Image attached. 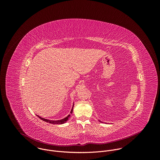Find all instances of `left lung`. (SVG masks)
I'll return each mask as SVG.
<instances>
[{
    "label": "left lung",
    "mask_w": 160,
    "mask_h": 160,
    "mask_svg": "<svg viewBox=\"0 0 160 160\" xmlns=\"http://www.w3.org/2000/svg\"><path fill=\"white\" fill-rule=\"evenodd\" d=\"M99 122H101V121H100V120H99Z\"/></svg>",
    "instance_id": "left-lung-1"
}]
</instances>
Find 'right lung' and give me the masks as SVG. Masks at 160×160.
<instances>
[{
  "label": "right lung",
  "instance_id": "add662e5",
  "mask_svg": "<svg viewBox=\"0 0 160 160\" xmlns=\"http://www.w3.org/2000/svg\"><path fill=\"white\" fill-rule=\"evenodd\" d=\"M73 106H74V104H73V107H72V110H71V111H70V113H71V114L73 112ZM37 116L39 118H40L42 120H43V121H44V122H48V123H52V124H62V123H66V122L68 121V118L70 117V115H69L68 117H66V118H63V119H62V120H50L43 118H42V117H39V116H38V115H37Z\"/></svg>",
  "mask_w": 160,
  "mask_h": 160
}]
</instances>
